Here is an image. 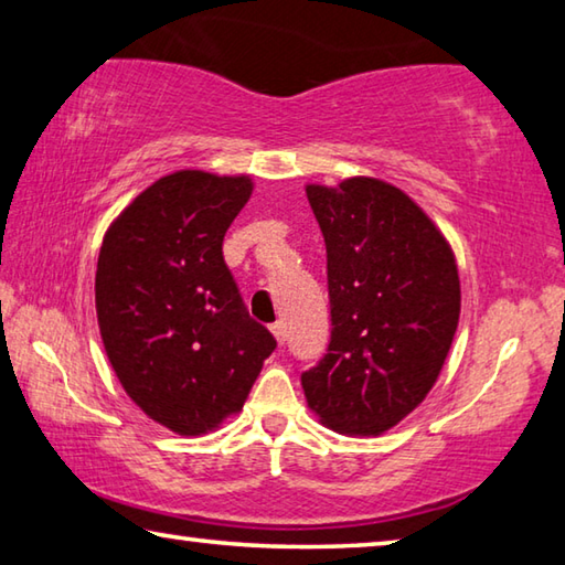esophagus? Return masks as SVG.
<instances>
[{"instance_id": "34e87169", "label": "esophagus", "mask_w": 565, "mask_h": 565, "mask_svg": "<svg viewBox=\"0 0 565 565\" xmlns=\"http://www.w3.org/2000/svg\"><path fill=\"white\" fill-rule=\"evenodd\" d=\"M271 333H274L276 341H279V345H284V341H286V323L284 321L271 323Z\"/></svg>"}]
</instances>
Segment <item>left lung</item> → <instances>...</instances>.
I'll return each mask as SVG.
<instances>
[{"mask_svg":"<svg viewBox=\"0 0 565 565\" xmlns=\"http://www.w3.org/2000/svg\"><path fill=\"white\" fill-rule=\"evenodd\" d=\"M326 242L331 341L301 373L309 407L345 435H381L423 403L459 321L455 254L403 190L375 178L309 184Z\"/></svg>","mask_w":565,"mask_h":565,"instance_id":"8db88e82","label":"left lung"}]
</instances>
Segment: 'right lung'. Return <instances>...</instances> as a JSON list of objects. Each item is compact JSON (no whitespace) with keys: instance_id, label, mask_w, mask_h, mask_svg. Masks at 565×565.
<instances>
[{"instance_id":"1","label":"right lung","mask_w":565,"mask_h":565,"mask_svg":"<svg viewBox=\"0 0 565 565\" xmlns=\"http://www.w3.org/2000/svg\"><path fill=\"white\" fill-rule=\"evenodd\" d=\"M252 180L180 170L110 224L96 269L108 361L142 413L202 435L239 413L276 341L249 316L222 242Z\"/></svg>"}]
</instances>
